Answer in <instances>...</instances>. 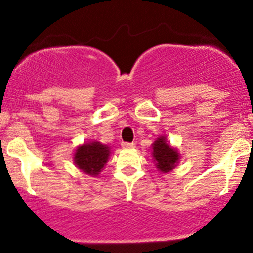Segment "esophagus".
Here are the masks:
<instances>
[{"label":"esophagus","mask_w":253,"mask_h":253,"mask_svg":"<svg viewBox=\"0 0 253 253\" xmlns=\"http://www.w3.org/2000/svg\"><path fill=\"white\" fill-rule=\"evenodd\" d=\"M122 148H125V149H133L134 147H136V144L134 143H127V142H122Z\"/></svg>","instance_id":"1"}]
</instances>
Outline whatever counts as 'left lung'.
Here are the masks:
<instances>
[{
    "mask_svg": "<svg viewBox=\"0 0 253 253\" xmlns=\"http://www.w3.org/2000/svg\"><path fill=\"white\" fill-rule=\"evenodd\" d=\"M152 157L155 167L162 174H169L181 159V154L168 142L167 136H159L152 144Z\"/></svg>",
    "mask_w": 253,
    "mask_h": 253,
    "instance_id": "8db88e82",
    "label": "left lung"
}]
</instances>
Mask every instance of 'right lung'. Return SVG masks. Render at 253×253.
<instances>
[{"instance_id":"obj_1","label":"right lung","mask_w":253,"mask_h":253,"mask_svg":"<svg viewBox=\"0 0 253 253\" xmlns=\"http://www.w3.org/2000/svg\"><path fill=\"white\" fill-rule=\"evenodd\" d=\"M111 154L108 144L98 141L85 142L79 144L73 153V163L85 175L96 177L104 170Z\"/></svg>"}]
</instances>
